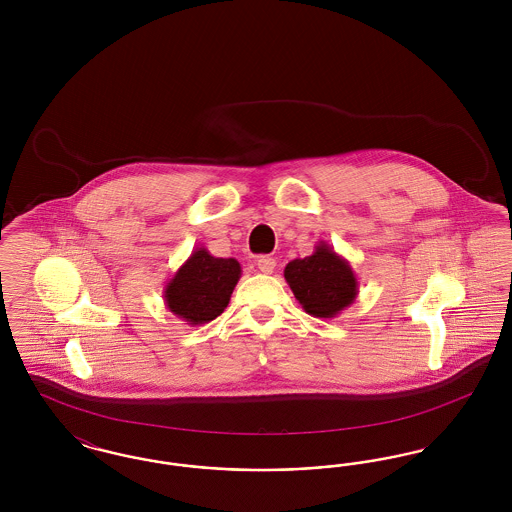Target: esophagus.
<instances>
[{"label":"esophagus","mask_w":512,"mask_h":512,"mask_svg":"<svg viewBox=\"0 0 512 512\" xmlns=\"http://www.w3.org/2000/svg\"><path fill=\"white\" fill-rule=\"evenodd\" d=\"M274 267H276V261H274L272 257L263 255V257H259V259H257V268H259L263 274H272V272H274Z\"/></svg>","instance_id":"34e87169"}]
</instances>
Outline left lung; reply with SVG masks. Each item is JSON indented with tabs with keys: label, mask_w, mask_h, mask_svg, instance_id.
Instances as JSON below:
<instances>
[{
	"label": "left lung",
	"mask_w": 512,
	"mask_h": 512,
	"mask_svg": "<svg viewBox=\"0 0 512 512\" xmlns=\"http://www.w3.org/2000/svg\"><path fill=\"white\" fill-rule=\"evenodd\" d=\"M284 278L303 311L317 318L338 317L359 293L349 261L324 242L315 245L313 255L290 261Z\"/></svg>",
	"instance_id": "obj_1"
}]
</instances>
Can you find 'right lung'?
I'll use <instances>...</instances> for the list:
<instances>
[{"label": "right lung", "instance_id": "add662e5", "mask_svg": "<svg viewBox=\"0 0 512 512\" xmlns=\"http://www.w3.org/2000/svg\"><path fill=\"white\" fill-rule=\"evenodd\" d=\"M242 276L236 259L213 257L205 247H195L186 263L165 286V305L192 326L207 324L228 307Z\"/></svg>", "mask_w": 512, "mask_h": 512}]
</instances>
